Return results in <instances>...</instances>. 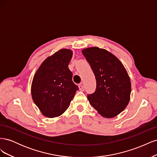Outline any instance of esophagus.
<instances>
[{"mask_svg":"<svg viewBox=\"0 0 157 157\" xmlns=\"http://www.w3.org/2000/svg\"><path fill=\"white\" fill-rule=\"evenodd\" d=\"M78 88H79V90H80V91H82V92H83L84 90V86H83L82 84H80L79 86H78Z\"/></svg>","mask_w":157,"mask_h":157,"instance_id":"34e87169","label":"esophagus"}]
</instances>
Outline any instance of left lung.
<instances>
[{
	"instance_id": "obj_1",
	"label": "left lung",
	"mask_w": 157,
	"mask_h": 157,
	"mask_svg": "<svg viewBox=\"0 0 157 157\" xmlns=\"http://www.w3.org/2000/svg\"><path fill=\"white\" fill-rule=\"evenodd\" d=\"M82 52L96 80V91L87 96L90 103L102 117H116L130 101L131 82L126 69L115 56L105 49L91 47Z\"/></svg>"
}]
</instances>
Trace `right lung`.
<instances>
[{
    "label": "right lung",
    "instance_id": "obj_1",
    "mask_svg": "<svg viewBox=\"0 0 157 157\" xmlns=\"http://www.w3.org/2000/svg\"><path fill=\"white\" fill-rule=\"evenodd\" d=\"M72 56L73 52L68 49L58 51L42 62L33 77V100L46 117L63 114L78 90L68 67Z\"/></svg>",
    "mask_w": 157,
    "mask_h": 157
}]
</instances>
